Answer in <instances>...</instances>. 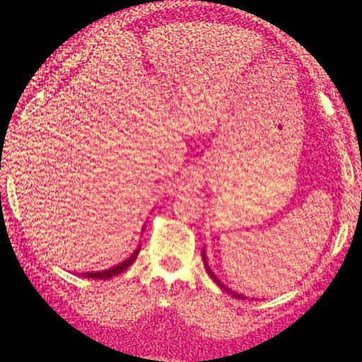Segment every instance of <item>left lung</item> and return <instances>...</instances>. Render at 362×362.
I'll return each mask as SVG.
<instances>
[{
    "label": "left lung",
    "mask_w": 362,
    "mask_h": 362,
    "mask_svg": "<svg viewBox=\"0 0 362 362\" xmlns=\"http://www.w3.org/2000/svg\"><path fill=\"white\" fill-rule=\"evenodd\" d=\"M202 259H204V265H206V271H207V274H209V276H211V277H213V281L216 282V284H218V286H219V288H223L224 291H226V293H231V296L238 298V300H245V296H242V294H238V293H235V291H231L230 288H226V286H224V284H223V282H221V281H219V279H218V277H216L213 272H211L209 265H207V262H206V257H204V253H202Z\"/></svg>",
    "instance_id": "obj_1"
}]
</instances>
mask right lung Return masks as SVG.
Listing matches in <instances>:
<instances>
[{
	"label": "right lung",
	"mask_w": 362,
	"mask_h": 362,
	"mask_svg": "<svg viewBox=\"0 0 362 362\" xmlns=\"http://www.w3.org/2000/svg\"><path fill=\"white\" fill-rule=\"evenodd\" d=\"M139 250L141 248L138 247L134 250V253H132L131 257H129L127 260H124V262H120L119 265H115V267H112V269H107V271H100V272H83L81 274V277H88V279H110V277H114V276H119L120 272H124L126 271V269L129 267V265L132 264V262H134L136 259H138V253H139Z\"/></svg>",
	"instance_id": "1"
}]
</instances>
